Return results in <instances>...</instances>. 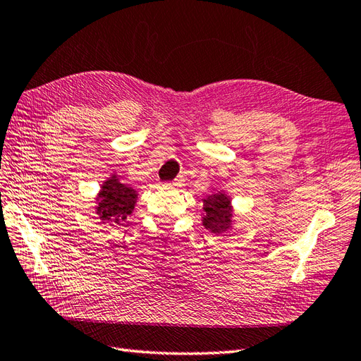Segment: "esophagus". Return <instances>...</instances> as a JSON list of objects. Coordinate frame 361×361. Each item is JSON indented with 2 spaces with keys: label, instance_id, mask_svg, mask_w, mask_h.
<instances>
[{
  "label": "esophagus",
  "instance_id": "34e87169",
  "mask_svg": "<svg viewBox=\"0 0 361 361\" xmlns=\"http://www.w3.org/2000/svg\"><path fill=\"white\" fill-rule=\"evenodd\" d=\"M169 186H171V188H175V189H178V188L183 186V180H181V178L173 180L172 183H169Z\"/></svg>",
  "mask_w": 361,
  "mask_h": 361
}]
</instances>
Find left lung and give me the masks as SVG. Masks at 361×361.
<instances>
[{"mask_svg": "<svg viewBox=\"0 0 361 361\" xmlns=\"http://www.w3.org/2000/svg\"><path fill=\"white\" fill-rule=\"evenodd\" d=\"M201 223L214 235L227 233L235 226V209L232 197L224 190H218L202 200Z\"/></svg>", "mask_w": 361, "mask_h": 361, "instance_id": "obj_1", "label": "left lung"}]
</instances>
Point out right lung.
Segmentation results:
<instances>
[{
  "label": "right lung",
  "mask_w": 361,
  "mask_h": 361,
  "mask_svg": "<svg viewBox=\"0 0 361 361\" xmlns=\"http://www.w3.org/2000/svg\"><path fill=\"white\" fill-rule=\"evenodd\" d=\"M137 200L138 192L113 172L102 181L94 198V212L99 216V223H106L113 227L125 226L129 216L134 214Z\"/></svg>",
  "instance_id": "1"
}]
</instances>
